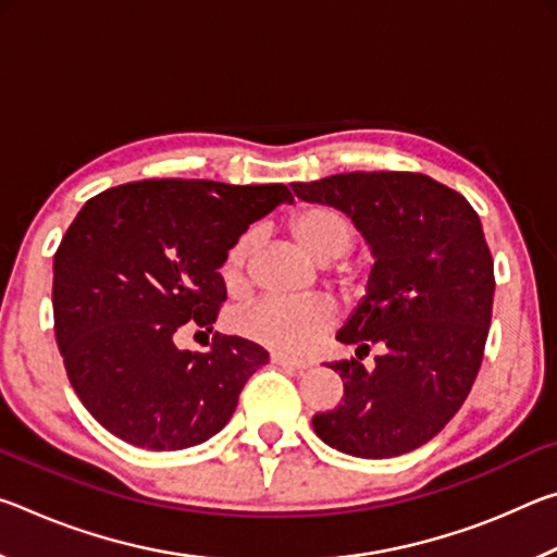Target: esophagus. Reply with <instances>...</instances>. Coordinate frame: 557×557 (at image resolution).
<instances>
[{"label": "esophagus", "mask_w": 557, "mask_h": 557, "mask_svg": "<svg viewBox=\"0 0 557 557\" xmlns=\"http://www.w3.org/2000/svg\"><path fill=\"white\" fill-rule=\"evenodd\" d=\"M270 361L275 363V366H282V369H292V371L307 369L305 361H297V358H289V356H282V354H272Z\"/></svg>", "instance_id": "esophagus-1"}]
</instances>
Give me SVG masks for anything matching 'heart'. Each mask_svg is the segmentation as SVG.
Listing matches in <instances>:
<instances>
[{
	"label": "heart",
	"instance_id": "heart-1",
	"mask_svg": "<svg viewBox=\"0 0 557 557\" xmlns=\"http://www.w3.org/2000/svg\"><path fill=\"white\" fill-rule=\"evenodd\" d=\"M287 228L301 248L319 262H334L329 270V282L342 292L346 299L366 295L371 282V270L358 262H348L346 252L356 243V223L346 211L329 203L301 206L289 215ZM252 243L256 235L243 233L235 238L223 258V280L228 289H238L245 277ZM334 322V307L324 297L312 299H262L248 312L238 317V332L275 351L301 356L317 346Z\"/></svg>",
	"mask_w": 557,
	"mask_h": 557
}]
</instances>
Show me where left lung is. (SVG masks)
Masks as SVG:
<instances>
[{"label": "left lung", "mask_w": 557, "mask_h": 557, "mask_svg": "<svg viewBox=\"0 0 557 557\" xmlns=\"http://www.w3.org/2000/svg\"><path fill=\"white\" fill-rule=\"evenodd\" d=\"M299 199L351 215L375 262L369 292L336 338L375 369L326 363L344 398L312 418L329 447L363 459L425 445L474 385L494 307V260L482 221L455 188L414 172H348L292 184Z\"/></svg>", "instance_id": "left-lung-1"}]
</instances>
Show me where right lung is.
<instances>
[{
	"mask_svg": "<svg viewBox=\"0 0 557 557\" xmlns=\"http://www.w3.org/2000/svg\"><path fill=\"white\" fill-rule=\"evenodd\" d=\"M282 201L285 184L145 178L86 201L53 256V329L65 373L112 435L147 449L213 437L268 351L213 336L174 344L184 324L211 332L225 301L221 265L235 238Z\"/></svg>",
	"mask_w": 557,
	"mask_h": 557,
	"instance_id": "1",
	"label": "right lung"
}]
</instances>
